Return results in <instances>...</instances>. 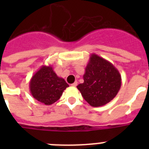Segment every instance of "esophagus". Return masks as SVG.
Returning a JSON list of instances; mask_svg holds the SVG:
<instances>
[{"label": "esophagus", "instance_id": "1", "mask_svg": "<svg viewBox=\"0 0 149 149\" xmlns=\"http://www.w3.org/2000/svg\"><path fill=\"white\" fill-rule=\"evenodd\" d=\"M77 81H75V82H74V83H73V84H71V86H72V87H75V86H77Z\"/></svg>", "mask_w": 149, "mask_h": 149}]
</instances>
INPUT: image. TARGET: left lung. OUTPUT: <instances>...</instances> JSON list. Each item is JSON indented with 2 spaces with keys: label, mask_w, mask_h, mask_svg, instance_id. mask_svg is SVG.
I'll use <instances>...</instances> for the list:
<instances>
[{
  "label": "left lung",
  "mask_w": 149,
  "mask_h": 149,
  "mask_svg": "<svg viewBox=\"0 0 149 149\" xmlns=\"http://www.w3.org/2000/svg\"><path fill=\"white\" fill-rule=\"evenodd\" d=\"M84 83L77 88L92 107L104 106L113 99L122 85V77L110 62L92 54L84 74Z\"/></svg>",
  "instance_id": "1"
}]
</instances>
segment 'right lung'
<instances>
[{
    "label": "right lung",
    "instance_id": "add662e5",
    "mask_svg": "<svg viewBox=\"0 0 149 149\" xmlns=\"http://www.w3.org/2000/svg\"><path fill=\"white\" fill-rule=\"evenodd\" d=\"M30 91L35 99L51 105L60 99L68 84L54 72L51 65H42L30 79Z\"/></svg>",
    "mask_w": 149,
    "mask_h": 149
}]
</instances>
